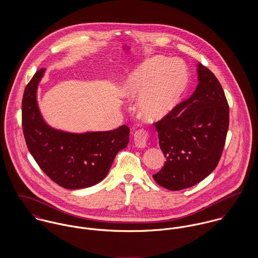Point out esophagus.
<instances>
[{"label": "esophagus", "instance_id": "obj_1", "mask_svg": "<svg viewBox=\"0 0 258 258\" xmlns=\"http://www.w3.org/2000/svg\"><path fill=\"white\" fill-rule=\"evenodd\" d=\"M148 140V133L144 130H137L134 133V143L136 147L144 148Z\"/></svg>", "mask_w": 258, "mask_h": 258}]
</instances>
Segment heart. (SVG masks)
I'll use <instances>...</instances> for the list:
<instances>
[{
    "instance_id": "obj_1",
    "label": "heart",
    "mask_w": 258,
    "mask_h": 258,
    "mask_svg": "<svg viewBox=\"0 0 258 258\" xmlns=\"http://www.w3.org/2000/svg\"><path fill=\"white\" fill-rule=\"evenodd\" d=\"M187 84L188 73L182 61L155 56L132 72L121 87V94L129 100H139V114L153 122L173 112Z\"/></svg>"
}]
</instances>
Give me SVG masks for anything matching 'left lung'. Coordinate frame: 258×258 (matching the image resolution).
<instances>
[{"instance_id": "left-lung-1", "label": "left lung", "mask_w": 258, "mask_h": 258, "mask_svg": "<svg viewBox=\"0 0 258 258\" xmlns=\"http://www.w3.org/2000/svg\"><path fill=\"white\" fill-rule=\"evenodd\" d=\"M199 84L191 96L155 123L167 161L153 179L170 190L190 187L218 166L229 124V108L221 83L198 64Z\"/></svg>"}]
</instances>
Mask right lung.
<instances>
[{
    "instance_id": "1",
    "label": "right lung",
    "mask_w": 258,
    "mask_h": 258,
    "mask_svg": "<svg viewBox=\"0 0 258 258\" xmlns=\"http://www.w3.org/2000/svg\"><path fill=\"white\" fill-rule=\"evenodd\" d=\"M38 70L26 86L22 102V124L30 153L43 173L69 189L101 182L115 156L127 147L130 130L122 125L111 131L69 133L48 126L37 106V85L44 74Z\"/></svg>"
}]
</instances>
